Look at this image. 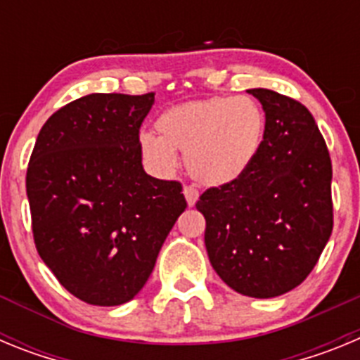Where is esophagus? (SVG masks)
Here are the masks:
<instances>
[{
	"mask_svg": "<svg viewBox=\"0 0 360 360\" xmlns=\"http://www.w3.org/2000/svg\"><path fill=\"white\" fill-rule=\"evenodd\" d=\"M184 196H186V200H187V205H189V207H193V205L198 202L200 193L193 186H186L184 187Z\"/></svg>",
	"mask_w": 360,
	"mask_h": 360,
	"instance_id": "esophagus-1",
	"label": "esophagus"
}]
</instances>
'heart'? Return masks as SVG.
Here are the masks:
<instances>
[{
  "label": "heart",
  "mask_w": 360,
  "mask_h": 360,
  "mask_svg": "<svg viewBox=\"0 0 360 360\" xmlns=\"http://www.w3.org/2000/svg\"><path fill=\"white\" fill-rule=\"evenodd\" d=\"M157 135L142 133V157L155 169L169 173L178 155L196 182L221 187L236 182L262 151L266 115L250 97H211L178 104L157 119Z\"/></svg>",
  "instance_id": "1"
}]
</instances>
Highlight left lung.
Instances as JSON below:
<instances>
[{"instance_id": "1", "label": "left lung", "mask_w": 360, "mask_h": 360, "mask_svg": "<svg viewBox=\"0 0 360 360\" xmlns=\"http://www.w3.org/2000/svg\"><path fill=\"white\" fill-rule=\"evenodd\" d=\"M266 115L263 148L247 173L200 196L205 249L232 290L287 294L316 266L333 229L332 160L310 111L278 91L247 90Z\"/></svg>"}]
</instances>
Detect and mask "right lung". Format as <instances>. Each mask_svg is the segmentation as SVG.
Here are the masks:
<instances>
[{
	"instance_id": "obj_1",
	"label": "right lung",
	"mask_w": 360,
	"mask_h": 360,
	"mask_svg": "<svg viewBox=\"0 0 360 360\" xmlns=\"http://www.w3.org/2000/svg\"><path fill=\"white\" fill-rule=\"evenodd\" d=\"M155 94H91L37 135L27 169L36 249L63 287L88 304L135 297L187 207L182 184L149 176L139 131Z\"/></svg>"
}]
</instances>
